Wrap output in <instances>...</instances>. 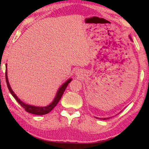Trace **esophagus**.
I'll use <instances>...</instances> for the list:
<instances>
[{
	"instance_id": "34e87169",
	"label": "esophagus",
	"mask_w": 149,
	"mask_h": 149,
	"mask_svg": "<svg viewBox=\"0 0 149 149\" xmlns=\"http://www.w3.org/2000/svg\"><path fill=\"white\" fill-rule=\"evenodd\" d=\"M81 70H77L76 71V74H77V75H79V74H81Z\"/></svg>"
}]
</instances>
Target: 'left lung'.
<instances>
[{
    "label": "left lung",
    "instance_id": "1",
    "mask_svg": "<svg viewBox=\"0 0 149 149\" xmlns=\"http://www.w3.org/2000/svg\"><path fill=\"white\" fill-rule=\"evenodd\" d=\"M129 37H130V39H131V40H132V38H131V36H129ZM95 118H97V119H103V120H106V119H109V117H107V118H97V117H95Z\"/></svg>",
    "mask_w": 149,
    "mask_h": 149
}]
</instances>
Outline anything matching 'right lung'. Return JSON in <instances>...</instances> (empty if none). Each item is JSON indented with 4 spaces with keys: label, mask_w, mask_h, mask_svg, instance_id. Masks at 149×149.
Instances as JSON below:
<instances>
[{
    "label": "right lung",
    "mask_w": 149,
    "mask_h": 149,
    "mask_svg": "<svg viewBox=\"0 0 149 149\" xmlns=\"http://www.w3.org/2000/svg\"><path fill=\"white\" fill-rule=\"evenodd\" d=\"M7 64H6V73H5V78H6V82H7V85L8 87V89L10 91V93H11V95L15 97V99L17 101V102L20 105L22 106V107L25 109L26 111L28 112V113L34 114V115H46L49 113V112L52 111V110L54 109V108L57 105V104L59 102L60 100L62 97L63 93H64L65 89L68 86V83L72 81V79H69L67 80L66 82L63 83V84L61 85L60 88L58 89V91H57V93L55 96L54 100L52 101V102L46 106V107H36V106L33 105H30L28 104H26L24 102H22L21 100H20L19 97H18L15 93L13 92V91L12 90L11 86H10V84L9 83V80H8V77H7Z\"/></svg>",
    "instance_id": "obj_1"
}]
</instances>
